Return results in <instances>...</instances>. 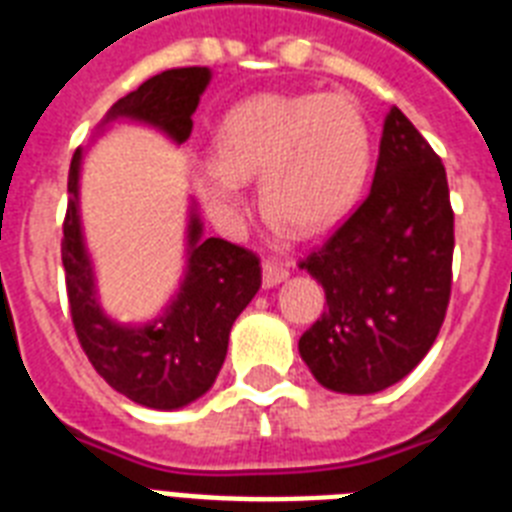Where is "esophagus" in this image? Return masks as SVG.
<instances>
[{
  "label": "esophagus",
  "instance_id": "1",
  "mask_svg": "<svg viewBox=\"0 0 512 512\" xmlns=\"http://www.w3.org/2000/svg\"><path fill=\"white\" fill-rule=\"evenodd\" d=\"M289 278V268L284 263H278V260H265L263 263V286L270 289V286L281 284Z\"/></svg>",
  "mask_w": 512,
  "mask_h": 512
}]
</instances>
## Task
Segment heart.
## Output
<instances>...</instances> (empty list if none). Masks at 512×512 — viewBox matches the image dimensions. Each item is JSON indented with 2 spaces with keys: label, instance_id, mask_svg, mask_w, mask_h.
I'll return each instance as SVG.
<instances>
[{
  "label": "heart",
  "instance_id": "1",
  "mask_svg": "<svg viewBox=\"0 0 512 512\" xmlns=\"http://www.w3.org/2000/svg\"><path fill=\"white\" fill-rule=\"evenodd\" d=\"M215 162L194 176L215 218L242 213L244 181L260 176L265 213L313 236L350 213L371 173V128L347 94H255L223 115Z\"/></svg>",
  "mask_w": 512,
  "mask_h": 512
}]
</instances>
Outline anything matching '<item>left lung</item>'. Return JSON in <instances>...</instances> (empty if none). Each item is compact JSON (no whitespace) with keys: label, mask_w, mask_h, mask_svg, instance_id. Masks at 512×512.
I'll list each match as a JSON object with an SVG mask.
<instances>
[{"label":"left lung","mask_w":512,"mask_h":512,"mask_svg":"<svg viewBox=\"0 0 512 512\" xmlns=\"http://www.w3.org/2000/svg\"><path fill=\"white\" fill-rule=\"evenodd\" d=\"M452 249L455 215L442 160L392 107L371 194L299 263L326 292V310L299 339L318 384L373 394L421 363L450 305Z\"/></svg>","instance_id":"8db88e82"}]
</instances>
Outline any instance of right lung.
Instances as JSON below:
<instances>
[{
  "label": "right lung",
  "instance_id": "right-lung-1",
  "mask_svg": "<svg viewBox=\"0 0 512 512\" xmlns=\"http://www.w3.org/2000/svg\"><path fill=\"white\" fill-rule=\"evenodd\" d=\"M210 76V68L165 70L118 99L105 123L136 120L184 144ZM81 160L83 149H76L68 173V213L62 223V268L78 342L99 376L136 405L155 410L186 407L215 384L226 360L231 326L263 281L260 260L255 252L226 239H202V223L191 207L186 273L165 313L144 326L112 321L99 305L94 268L83 244L78 210Z\"/></svg>",
  "mask_w": 512,
  "mask_h": 512
}]
</instances>
